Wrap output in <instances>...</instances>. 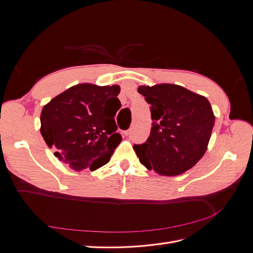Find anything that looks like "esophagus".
<instances>
[{"mask_svg":"<svg viewBox=\"0 0 253 253\" xmlns=\"http://www.w3.org/2000/svg\"><path fill=\"white\" fill-rule=\"evenodd\" d=\"M129 134H131V129H126V131H125L126 136H129Z\"/></svg>","mask_w":253,"mask_h":253,"instance_id":"34e87169","label":"esophagus"}]
</instances>
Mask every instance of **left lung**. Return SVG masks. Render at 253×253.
Instances as JSON below:
<instances>
[{
    "label": "left lung",
    "instance_id": "obj_1",
    "mask_svg": "<svg viewBox=\"0 0 253 253\" xmlns=\"http://www.w3.org/2000/svg\"><path fill=\"white\" fill-rule=\"evenodd\" d=\"M138 91L151 104L153 119L147 142L134 145L139 162L159 175L188 171L208 149L215 121L209 100L170 83L140 85Z\"/></svg>",
    "mask_w": 253,
    "mask_h": 253
}]
</instances>
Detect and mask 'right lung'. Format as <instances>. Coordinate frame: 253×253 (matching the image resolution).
I'll use <instances>...</instances> for the list:
<instances>
[{
	"mask_svg": "<svg viewBox=\"0 0 253 253\" xmlns=\"http://www.w3.org/2000/svg\"><path fill=\"white\" fill-rule=\"evenodd\" d=\"M120 86L80 83L45 104L40 131L55 156L75 171L106 165L121 141L115 115Z\"/></svg>",
	"mask_w": 253,
	"mask_h": 253,
	"instance_id": "obj_1",
	"label": "right lung"
}]
</instances>
